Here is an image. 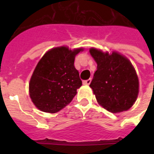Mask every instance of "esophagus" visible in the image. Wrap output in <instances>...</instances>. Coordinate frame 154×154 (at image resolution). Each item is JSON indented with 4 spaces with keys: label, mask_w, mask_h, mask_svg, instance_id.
Here are the masks:
<instances>
[{
    "label": "esophagus",
    "mask_w": 154,
    "mask_h": 154,
    "mask_svg": "<svg viewBox=\"0 0 154 154\" xmlns=\"http://www.w3.org/2000/svg\"><path fill=\"white\" fill-rule=\"evenodd\" d=\"M91 83V78H89L88 80H85V81H83V84L84 85H89Z\"/></svg>",
    "instance_id": "esophagus-1"
}]
</instances>
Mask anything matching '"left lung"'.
Here are the masks:
<instances>
[{"mask_svg": "<svg viewBox=\"0 0 154 154\" xmlns=\"http://www.w3.org/2000/svg\"><path fill=\"white\" fill-rule=\"evenodd\" d=\"M89 52L97 64L89 85L97 102L113 113L130 109L139 92L138 77L131 62L116 52L109 54L94 48Z\"/></svg>", "mask_w": 154, "mask_h": 154, "instance_id": "obj_1", "label": "left lung"}]
</instances>
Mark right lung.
Masks as SVG:
<instances>
[{
  "label": "right lung",
  "mask_w": 154,
  "mask_h": 154,
  "mask_svg": "<svg viewBox=\"0 0 154 154\" xmlns=\"http://www.w3.org/2000/svg\"><path fill=\"white\" fill-rule=\"evenodd\" d=\"M82 48L57 47L47 52L35 68L29 82V95L35 106L43 112L54 113L72 101L82 86L75 57Z\"/></svg>",
  "instance_id": "1"
}]
</instances>
